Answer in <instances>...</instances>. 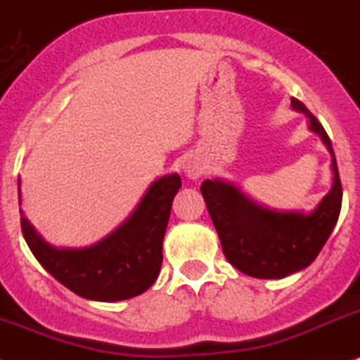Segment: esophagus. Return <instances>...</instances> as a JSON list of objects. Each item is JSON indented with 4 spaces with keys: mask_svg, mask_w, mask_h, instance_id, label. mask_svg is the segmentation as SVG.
Returning <instances> with one entry per match:
<instances>
[{
    "mask_svg": "<svg viewBox=\"0 0 360 360\" xmlns=\"http://www.w3.org/2000/svg\"><path fill=\"white\" fill-rule=\"evenodd\" d=\"M184 169H186V174L189 178H198L202 174V165L198 164V162H195V160H193V162H187Z\"/></svg>",
    "mask_w": 360,
    "mask_h": 360,
    "instance_id": "obj_1",
    "label": "esophagus"
}]
</instances>
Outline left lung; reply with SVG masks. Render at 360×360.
<instances>
[{
	"instance_id": "8db88e82",
	"label": "left lung",
	"mask_w": 360,
	"mask_h": 360,
	"mask_svg": "<svg viewBox=\"0 0 360 360\" xmlns=\"http://www.w3.org/2000/svg\"><path fill=\"white\" fill-rule=\"evenodd\" d=\"M291 107L306 115L309 131L321 136L331 155V189L311 213L269 210L220 178L204 180L200 186L226 259L255 278H284L308 268L330 238L342 205V186L330 136L302 101L291 98Z\"/></svg>"
}]
</instances>
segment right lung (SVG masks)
Returning <instances> with one entry per match:
<instances>
[{
    "mask_svg": "<svg viewBox=\"0 0 360 360\" xmlns=\"http://www.w3.org/2000/svg\"><path fill=\"white\" fill-rule=\"evenodd\" d=\"M182 186L176 173L150 184L131 217L89 248H54L21 213V231L43 268L72 293L89 300L133 299L155 284L173 198ZM21 204V189L18 180Z\"/></svg>",
    "mask_w": 360,
    "mask_h": 360,
    "instance_id": "obj_1",
    "label": "right lung"
}]
</instances>
